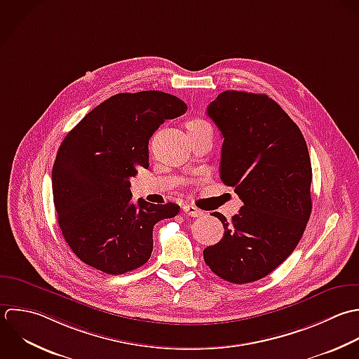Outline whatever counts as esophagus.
Segmentation results:
<instances>
[{
  "label": "esophagus",
  "mask_w": 359,
  "mask_h": 359,
  "mask_svg": "<svg viewBox=\"0 0 359 359\" xmlns=\"http://www.w3.org/2000/svg\"><path fill=\"white\" fill-rule=\"evenodd\" d=\"M183 212L187 214L189 217H201L203 215L201 210H198V208H196L193 205H189V204L183 205Z\"/></svg>",
  "instance_id": "obj_1"
}]
</instances>
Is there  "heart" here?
I'll list each match as a JSON object with an SVG mask.
<instances>
[{"instance_id":"heart-1","label":"heart","mask_w":359,"mask_h":359,"mask_svg":"<svg viewBox=\"0 0 359 359\" xmlns=\"http://www.w3.org/2000/svg\"><path fill=\"white\" fill-rule=\"evenodd\" d=\"M186 127H187V131H189V133L212 131V130H211V126H210L205 120H203V118H193V120L187 121Z\"/></svg>"}]
</instances>
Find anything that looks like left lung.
I'll use <instances>...</instances> for the list:
<instances>
[{"label": "left lung", "mask_w": 359, "mask_h": 359, "mask_svg": "<svg viewBox=\"0 0 359 359\" xmlns=\"http://www.w3.org/2000/svg\"><path fill=\"white\" fill-rule=\"evenodd\" d=\"M207 114L224 144L219 177L243 201L224 238L204 249L222 280L248 284L269 276L299 243L312 212V165L299 127L267 95L225 90Z\"/></svg>", "instance_id": "obj_1"}]
</instances>
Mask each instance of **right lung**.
Masks as SVG:
<instances>
[{
    "label": "right lung",
    "mask_w": 359,
    "mask_h": 359,
    "mask_svg": "<svg viewBox=\"0 0 359 359\" xmlns=\"http://www.w3.org/2000/svg\"><path fill=\"white\" fill-rule=\"evenodd\" d=\"M186 103L161 90L117 93L90 110L61 142L53 200L62 236L85 264L118 276L144 266L156 222L177 215L175 203H131L130 177L149 166L148 142Z\"/></svg>",
    "instance_id": "1"
}]
</instances>
